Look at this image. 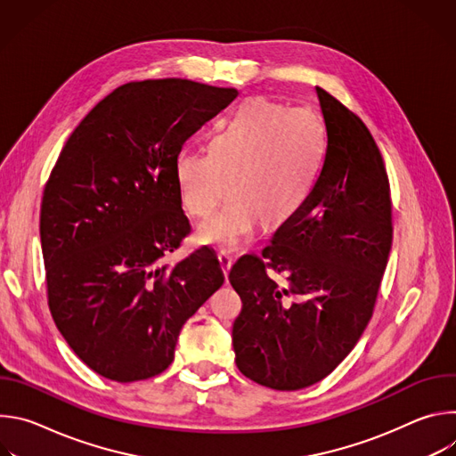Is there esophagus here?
<instances>
[{"instance_id": "34e87169", "label": "esophagus", "mask_w": 456, "mask_h": 456, "mask_svg": "<svg viewBox=\"0 0 456 456\" xmlns=\"http://www.w3.org/2000/svg\"><path fill=\"white\" fill-rule=\"evenodd\" d=\"M218 264H220V269H222V273H224V276H225V280H227V278H229V271H231V267H232L231 256H229L227 252H218Z\"/></svg>"}]
</instances>
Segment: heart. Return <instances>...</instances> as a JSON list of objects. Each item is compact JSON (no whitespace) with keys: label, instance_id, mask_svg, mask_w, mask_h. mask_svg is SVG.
<instances>
[{"label":"heart","instance_id":"obj_1","mask_svg":"<svg viewBox=\"0 0 456 456\" xmlns=\"http://www.w3.org/2000/svg\"><path fill=\"white\" fill-rule=\"evenodd\" d=\"M324 148L319 118L303 108H285L264 97L247 99L218 127L209 151L187 148L175 159L182 208L192 218H209L199 241L236 250L257 222L276 229L308 199Z\"/></svg>","mask_w":456,"mask_h":456}]
</instances>
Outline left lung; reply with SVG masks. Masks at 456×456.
Here are the masks:
<instances>
[{"label":"left lung","mask_w":456,"mask_h":456,"mask_svg":"<svg viewBox=\"0 0 456 456\" xmlns=\"http://www.w3.org/2000/svg\"><path fill=\"white\" fill-rule=\"evenodd\" d=\"M315 94L327 148L308 199L264 257L243 256L229 274L243 303L232 327L236 366L281 392L319 382L354 350L394 236L389 180L370 129L329 92Z\"/></svg>","instance_id":"8db88e82"}]
</instances>
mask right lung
<instances>
[{
    "label": "right lung",
    "mask_w": 456,
    "mask_h": 456,
    "mask_svg": "<svg viewBox=\"0 0 456 456\" xmlns=\"http://www.w3.org/2000/svg\"><path fill=\"white\" fill-rule=\"evenodd\" d=\"M236 97L175 77L126 83L81 120L48 176V308L74 354L110 380L162 373L183 322L224 283L209 248L175 265L164 257L191 232L175 159Z\"/></svg>",
    "instance_id": "add662e5"
}]
</instances>
